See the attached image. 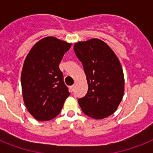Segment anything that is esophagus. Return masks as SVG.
Wrapping results in <instances>:
<instances>
[{"instance_id":"1","label":"esophagus","mask_w":153,"mask_h":153,"mask_svg":"<svg viewBox=\"0 0 153 153\" xmlns=\"http://www.w3.org/2000/svg\"><path fill=\"white\" fill-rule=\"evenodd\" d=\"M70 92H73V91H74V86H70Z\"/></svg>"}]
</instances>
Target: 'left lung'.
<instances>
[{
    "mask_svg": "<svg viewBox=\"0 0 153 153\" xmlns=\"http://www.w3.org/2000/svg\"><path fill=\"white\" fill-rule=\"evenodd\" d=\"M74 52L82 63L88 91L78 102L84 114L96 120L116 111L125 91L121 62L108 44L99 39L75 43Z\"/></svg>",
    "mask_w": 153,
    "mask_h": 153,
    "instance_id": "8db88e82",
    "label": "left lung"
}]
</instances>
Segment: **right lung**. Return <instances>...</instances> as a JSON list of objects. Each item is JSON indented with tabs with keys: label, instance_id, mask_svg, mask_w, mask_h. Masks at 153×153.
Segmentation results:
<instances>
[{
	"label": "right lung",
	"instance_id": "1",
	"mask_svg": "<svg viewBox=\"0 0 153 153\" xmlns=\"http://www.w3.org/2000/svg\"><path fill=\"white\" fill-rule=\"evenodd\" d=\"M71 46L55 37H45L25 58L21 72L23 99L27 111L37 121L55 117L70 95L59 66Z\"/></svg>",
	"mask_w": 153,
	"mask_h": 153
}]
</instances>
